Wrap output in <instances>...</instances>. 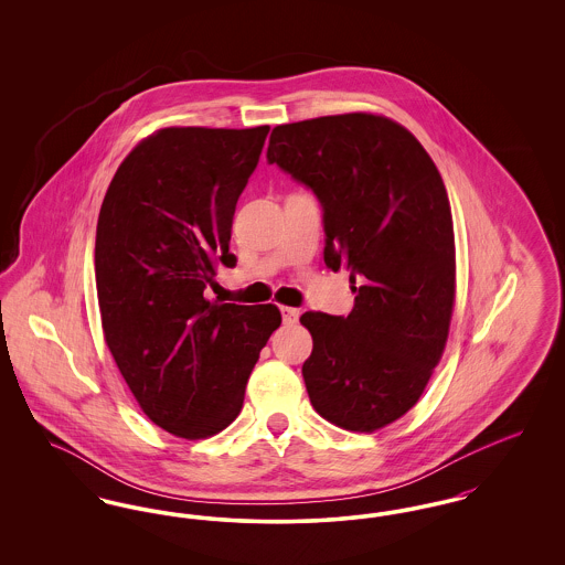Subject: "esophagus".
Listing matches in <instances>:
<instances>
[{"mask_svg": "<svg viewBox=\"0 0 565 565\" xmlns=\"http://www.w3.org/2000/svg\"><path fill=\"white\" fill-rule=\"evenodd\" d=\"M281 318H284V323L298 322V309H295V307H281Z\"/></svg>", "mask_w": 565, "mask_h": 565, "instance_id": "esophagus-1", "label": "esophagus"}]
</instances>
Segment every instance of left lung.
Here are the masks:
<instances>
[{
	"label": "left lung",
	"instance_id": "obj_1",
	"mask_svg": "<svg viewBox=\"0 0 565 565\" xmlns=\"http://www.w3.org/2000/svg\"><path fill=\"white\" fill-rule=\"evenodd\" d=\"M267 161L322 203L323 263L350 270L355 295L348 318H300L313 337L311 404L345 430L385 428L417 404L449 337L456 239L443 178L415 135L362 111L275 127Z\"/></svg>",
	"mask_w": 565,
	"mask_h": 565
}]
</instances>
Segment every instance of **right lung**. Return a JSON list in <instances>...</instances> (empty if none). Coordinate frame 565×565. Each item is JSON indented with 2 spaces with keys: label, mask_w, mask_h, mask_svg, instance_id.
<instances>
[{
  "label": "right lung",
  "mask_w": 565,
  "mask_h": 565,
  "mask_svg": "<svg viewBox=\"0 0 565 565\" xmlns=\"http://www.w3.org/2000/svg\"><path fill=\"white\" fill-rule=\"evenodd\" d=\"M269 127H169L120 162L95 239L106 343L141 411L180 438L235 422L245 385L281 313L207 300L233 215Z\"/></svg>",
  "instance_id": "add662e5"
}]
</instances>
